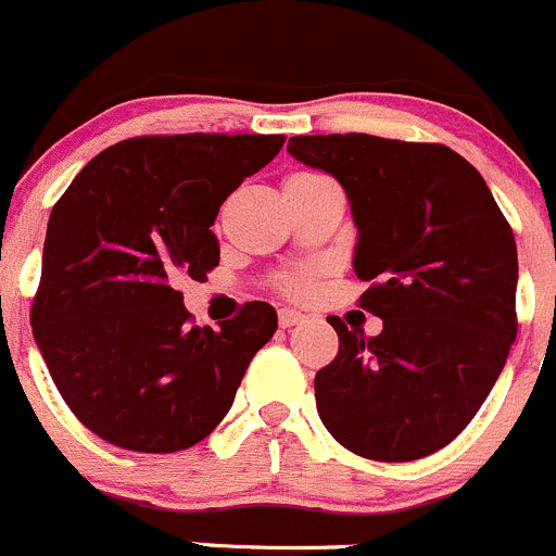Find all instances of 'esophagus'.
<instances>
[{
  "label": "esophagus",
  "instance_id": "esophagus-1",
  "mask_svg": "<svg viewBox=\"0 0 556 556\" xmlns=\"http://www.w3.org/2000/svg\"><path fill=\"white\" fill-rule=\"evenodd\" d=\"M299 323H304V314L293 309H279V328H293Z\"/></svg>",
  "mask_w": 556,
  "mask_h": 556
}]
</instances>
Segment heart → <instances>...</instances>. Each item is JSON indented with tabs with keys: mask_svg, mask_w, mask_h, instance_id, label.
<instances>
[{
	"mask_svg": "<svg viewBox=\"0 0 556 556\" xmlns=\"http://www.w3.org/2000/svg\"><path fill=\"white\" fill-rule=\"evenodd\" d=\"M306 174H314V172H299V174H293V177H306ZM306 288H309V279H306L304 274L285 277L282 282H279V290H282L285 295H304Z\"/></svg>",
	"mask_w": 556,
	"mask_h": 556,
	"instance_id": "obj_1",
	"label": "heart"
}]
</instances>
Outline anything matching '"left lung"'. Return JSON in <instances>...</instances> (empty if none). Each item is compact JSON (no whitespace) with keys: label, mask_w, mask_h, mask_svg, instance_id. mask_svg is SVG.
<instances>
[{"label":"left lung","mask_w":556,"mask_h":556,"mask_svg":"<svg viewBox=\"0 0 556 556\" xmlns=\"http://www.w3.org/2000/svg\"><path fill=\"white\" fill-rule=\"evenodd\" d=\"M288 153L350 195L363 339L328 317L339 352L314 377L317 412L344 450L408 463L476 417L517 339V242L484 177L439 142L371 134L290 137Z\"/></svg>","instance_id":"obj_1"}]
</instances>
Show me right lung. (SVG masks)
<instances>
[{
    "label": "right lung",
    "mask_w": 556,
    "mask_h": 556,
    "mask_svg": "<svg viewBox=\"0 0 556 556\" xmlns=\"http://www.w3.org/2000/svg\"><path fill=\"white\" fill-rule=\"evenodd\" d=\"M282 134H153L88 161L50 212L31 330L53 384L91 433L169 454L212 433L277 330L266 301L199 328L174 285L220 263V204Z\"/></svg>",
    "instance_id": "obj_1"
}]
</instances>
